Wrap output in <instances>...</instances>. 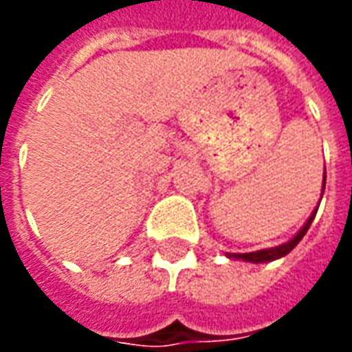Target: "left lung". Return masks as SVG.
<instances>
[{
  "label": "left lung",
  "mask_w": 352,
  "mask_h": 352,
  "mask_svg": "<svg viewBox=\"0 0 352 352\" xmlns=\"http://www.w3.org/2000/svg\"><path fill=\"white\" fill-rule=\"evenodd\" d=\"M324 188H326V172H324V182H322V193H324ZM316 210L318 208H314V212L310 214V218L307 220V224L299 230V234L289 239L287 243H283V245L272 247V249H263V251H253V253H226L228 258H241V261H247V263H270V261H276V258H280V256H285V254L289 253L295 249V245L301 241L305 234L309 232L310 224H312V220L316 217Z\"/></svg>",
  "instance_id": "8db88e82"
}]
</instances>
